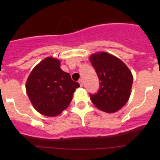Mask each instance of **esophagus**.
<instances>
[{"label": "esophagus", "instance_id": "34e87169", "mask_svg": "<svg viewBox=\"0 0 160 160\" xmlns=\"http://www.w3.org/2000/svg\"><path fill=\"white\" fill-rule=\"evenodd\" d=\"M78 83H79V85L81 86V87H82V86H83V81H82V79H79Z\"/></svg>", "mask_w": 160, "mask_h": 160}]
</instances>
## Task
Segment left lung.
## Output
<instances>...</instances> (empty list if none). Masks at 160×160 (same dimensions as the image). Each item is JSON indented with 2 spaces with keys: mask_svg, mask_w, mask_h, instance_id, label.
I'll use <instances>...</instances> for the list:
<instances>
[{
  "mask_svg": "<svg viewBox=\"0 0 160 160\" xmlns=\"http://www.w3.org/2000/svg\"><path fill=\"white\" fill-rule=\"evenodd\" d=\"M99 78L100 89L90 100L98 109L107 113L119 111L129 100L133 75L128 66L107 52H97L89 58Z\"/></svg>",
  "mask_w": 160,
  "mask_h": 160,
  "instance_id": "obj_1",
  "label": "left lung"
}]
</instances>
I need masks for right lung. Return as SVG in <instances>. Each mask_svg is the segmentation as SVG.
I'll return each instance as SVG.
<instances>
[{
    "label": "right lung",
    "instance_id": "right-lung-1",
    "mask_svg": "<svg viewBox=\"0 0 160 160\" xmlns=\"http://www.w3.org/2000/svg\"><path fill=\"white\" fill-rule=\"evenodd\" d=\"M60 66L58 58H46L32 69L25 83L32 107L45 116L59 115L69 107L73 93L80 87Z\"/></svg>",
    "mask_w": 160,
    "mask_h": 160
}]
</instances>
